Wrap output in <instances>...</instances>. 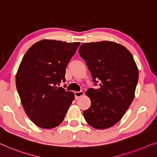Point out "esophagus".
<instances>
[{
	"label": "esophagus",
	"mask_w": 157,
	"mask_h": 157,
	"mask_svg": "<svg viewBox=\"0 0 157 157\" xmlns=\"http://www.w3.org/2000/svg\"><path fill=\"white\" fill-rule=\"evenodd\" d=\"M84 92H82V91H81V92H75V99H78V98L82 97V96L84 95Z\"/></svg>",
	"instance_id": "esophagus-1"
}]
</instances>
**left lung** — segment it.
Returning a JSON list of instances; mask_svg holds the SVG:
<instances>
[{"label":"left lung","instance_id":"obj_1","mask_svg":"<svg viewBox=\"0 0 157 157\" xmlns=\"http://www.w3.org/2000/svg\"><path fill=\"white\" fill-rule=\"evenodd\" d=\"M79 53L85 60L98 89L90 88L86 95L91 106L83 112L89 125L104 130L123 118L135 97L139 72L132 55L121 44L103 41L82 44Z\"/></svg>","mask_w":157,"mask_h":157}]
</instances>
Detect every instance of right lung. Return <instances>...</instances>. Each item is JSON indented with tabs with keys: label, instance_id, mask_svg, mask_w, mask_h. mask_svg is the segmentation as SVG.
Wrapping results in <instances>:
<instances>
[{
	"label": "right lung",
	"instance_id": "1",
	"mask_svg": "<svg viewBox=\"0 0 157 157\" xmlns=\"http://www.w3.org/2000/svg\"><path fill=\"white\" fill-rule=\"evenodd\" d=\"M79 44L44 39L23 56L16 74V87L25 113L39 128L59 125L75 99L73 92L58 86L65 82V68Z\"/></svg>",
	"mask_w": 157,
	"mask_h": 157
}]
</instances>
